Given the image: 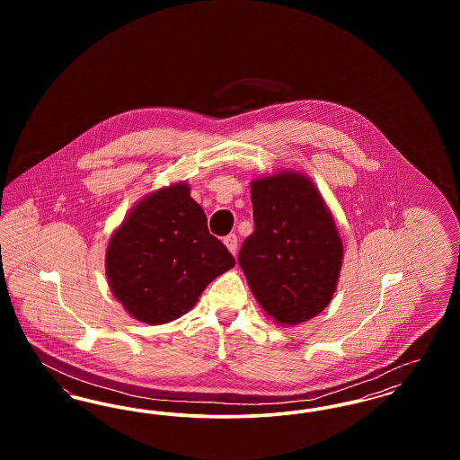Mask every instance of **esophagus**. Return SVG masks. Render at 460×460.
Returning <instances> with one entry per match:
<instances>
[{"label": "esophagus", "instance_id": "34e87169", "mask_svg": "<svg viewBox=\"0 0 460 460\" xmlns=\"http://www.w3.org/2000/svg\"><path fill=\"white\" fill-rule=\"evenodd\" d=\"M224 244L227 246V250H229L233 255H236V250H238V236H236V234H227V236L224 238Z\"/></svg>", "mask_w": 460, "mask_h": 460}]
</instances>
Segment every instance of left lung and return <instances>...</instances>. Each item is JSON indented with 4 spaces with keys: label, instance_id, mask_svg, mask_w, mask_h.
<instances>
[{
    "label": "left lung",
    "instance_id": "1",
    "mask_svg": "<svg viewBox=\"0 0 460 460\" xmlns=\"http://www.w3.org/2000/svg\"><path fill=\"white\" fill-rule=\"evenodd\" d=\"M255 231L238 262L267 317L296 326L329 305L343 263V243L312 179L295 171L250 182Z\"/></svg>",
    "mask_w": 460,
    "mask_h": 460
}]
</instances>
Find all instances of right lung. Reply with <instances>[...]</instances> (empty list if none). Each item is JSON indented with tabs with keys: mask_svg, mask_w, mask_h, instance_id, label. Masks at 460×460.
I'll use <instances>...</instances> for the list:
<instances>
[{
	"mask_svg": "<svg viewBox=\"0 0 460 460\" xmlns=\"http://www.w3.org/2000/svg\"><path fill=\"white\" fill-rule=\"evenodd\" d=\"M186 181L141 198L110 236L105 270L113 296L145 324L190 312L234 257L208 233L207 216Z\"/></svg>",
	"mask_w": 460,
	"mask_h": 460,
	"instance_id": "obj_1",
	"label": "right lung"
}]
</instances>
